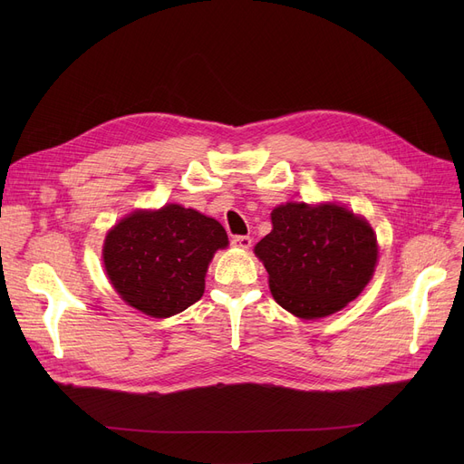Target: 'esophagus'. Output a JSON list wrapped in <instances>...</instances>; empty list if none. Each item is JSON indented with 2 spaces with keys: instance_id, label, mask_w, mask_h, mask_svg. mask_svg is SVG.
<instances>
[{
  "instance_id": "34e87169",
  "label": "esophagus",
  "mask_w": 464,
  "mask_h": 464,
  "mask_svg": "<svg viewBox=\"0 0 464 464\" xmlns=\"http://www.w3.org/2000/svg\"><path fill=\"white\" fill-rule=\"evenodd\" d=\"M231 242L237 248H242V250H248L252 246V238L246 235H237V237H233Z\"/></svg>"
}]
</instances>
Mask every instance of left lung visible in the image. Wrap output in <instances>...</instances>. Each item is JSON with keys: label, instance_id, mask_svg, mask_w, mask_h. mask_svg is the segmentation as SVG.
Here are the masks:
<instances>
[{"label": "left lung", "instance_id": "left-lung-1", "mask_svg": "<svg viewBox=\"0 0 464 464\" xmlns=\"http://www.w3.org/2000/svg\"><path fill=\"white\" fill-rule=\"evenodd\" d=\"M271 219L273 231L254 252L269 273L275 301L297 318L343 310L371 282L378 242L364 218L334 203H285Z\"/></svg>", "mask_w": 464, "mask_h": 464}]
</instances>
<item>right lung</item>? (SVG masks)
<instances>
[{
	"mask_svg": "<svg viewBox=\"0 0 464 464\" xmlns=\"http://www.w3.org/2000/svg\"><path fill=\"white\" fill-rule=\"evenodd\" d=\"M227 245V233L214 218L170 203L120 219L105 237L103 263L130 306L169 318L203 297L208 263Z\"/></svg>",
	"mask_w": 464,
	"mask_h": 464,
	"instance_id": "add662e5",
	"label": "right lung"
}]
</instances>
